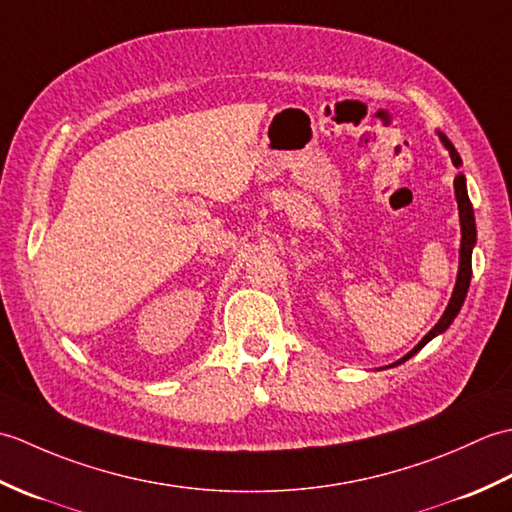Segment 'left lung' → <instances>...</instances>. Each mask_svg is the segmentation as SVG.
<instances>
[{
    "mask_svg": "<svg viewBox=\"0 0 512 512\" xmlns=\"http://www.w3.org/2000/svg\"><path fill=\"white\" fill-rule=\"evenodd\" d=\"M438 136H440V140H442V145L449 149L453 167H455V169H460V165H462V158H460L458 151H455L453 143H451V140H449L447 136H444L442 132H438ZM453 187H455V200H458V209H460V228H462L458 281H455V290H453V295H451L449 306H447V310H444L442 319L436 323V328H433L427 336H424V339H422L416 347H413V350H411L407 356H402L396 365L405 363L407 358H411V356L416 354L418 350H422V347L427 345V343L433 339V336H438V334H442L444 330L449 328V325L453 323V319L458 317V312H460L462 303H464V299H466V290H469V284H471V253H473L475 235H477V233H475L473 206H471V200H469V193H466V178H464V173H458V176H455V180H453Z\"/></svg>",
    "mask_w": 512,
    "mask_h": 512,
    "instance_id": "8db88e82",
    "label": "left lung"
}]
</instances>
